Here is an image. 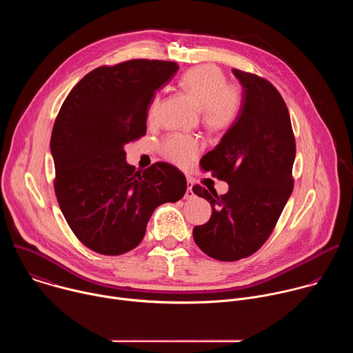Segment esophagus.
I'll use <instances>...</instances> for the list:
<instances>
[{
    "instance_id": "obj_1",
    "label": "esophagus",
    "mask_w": 353,
    "mask_h": 353,
    "mask_svg": "<svg viewBox=\"0 0 353 353\" xmlns=\"http://www.w3.org/2000/svg\"><path fill=\"white\" fill-rule=\"evenodd\" d=\"M187 191H185V194H184V198L185 199H191V198H194L195 196V194H194V191H192V180L191 179H188L187 180Z\"/></svg>"
}]
</instances>
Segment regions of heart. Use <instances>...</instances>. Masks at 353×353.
I'll return each mask as SVG.
<instances>
[{
    "label": "heart",
    "instance_id": "b5f03b06",
    "mask_svg": "<svg viewBox=\"0 0 353 353\" xmlns=\"http://www.w3.org/2000/svg\"><path fill=\"white\" fill-rule=\"evenodd\" d=\"M180 83L203 110V121L208 130L222 132L236 123L241 110V92L237 85L226 83L222 70L210 64L192 67L181 75ZM159 105L161 97L155 96L149 108L150 120L157 119ZM199 149L196 138L181 134L168 135L161 145L163 158L179 166L194 159Z\"/></svg>",
    "mask_w": 353,
    "mask_h": 353
}]
</instances>
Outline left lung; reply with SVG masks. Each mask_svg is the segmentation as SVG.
<instances>
[{
  "instance_id": "1",
  "label": "left lung",
  "mask_w": 353,
  "mask_h": 353,
  "mask_svg": "<svg viewBox=\"0 0 353 353\" xmlns=\"http://www.w3.org/2000/svg\"><path fill=\"white\" fill-rule=\"evenodd\" d=\"M233 74L243 86L240 114L199 161L229 191L218 195L215 188L192 187L212 207L211 219L192 229L194 241L218 261H237L260 250L293 191L296 142L283 97L263 77L236 68Z\"/></svg>"
}]
</instances>
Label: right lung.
Here are the masks:
<instances>
[{"label": "right lung", "instance_id": "add662e5", "mask_svg": "<svg viewBox=\"0 0 353 353\" xmlns=\"http://www.w3.org/2000/svg\"><path fill=\"white\" fill-rule=\"evenodd\" d=\"M174 61L137 59L97 67L68 93L54 121V192L78 240L103 256L135 248L159 205L187 190L184 174L157 162L135 170L124 145L146 134L154 93L177 71Z\"/></svg>", "mask_w": 353, "mask_h": 353}]
</instances>
